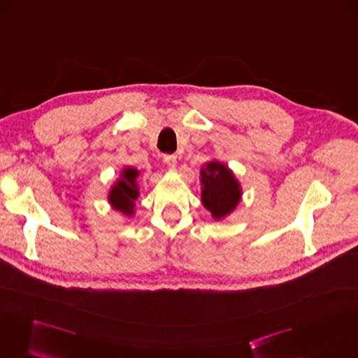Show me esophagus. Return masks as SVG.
I'll use <instances>...</instances> for the list:
<instances>
[{"label": "esophagus", "mask_w": 358, "mask_h": 358, "mask_svg": "<svg viewBox=\"0 0 358 358\" xmlns=\"http://www.w3.org/2000/svg\"><path fill=\"white\" fill-rule=\"evenodd\" d=\"M164 162H165L169 168H176V165H177V157H176V155H165V157H164Z\"/></svg>", "instance_id": "esophagus-1"}]
</instances>
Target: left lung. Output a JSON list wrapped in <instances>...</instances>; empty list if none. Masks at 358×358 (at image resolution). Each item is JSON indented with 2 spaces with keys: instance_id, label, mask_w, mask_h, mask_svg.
<instances>
[{
  "instance_id": "obj_1",
  "label": "left lung",
  "mask_w": 358,
  "mask_h": 358,
  "mask_svg": "<svg viewBox=\"0 0 358 358\" xmlns=\"http://www.w3.org/2000/svg\"><path fill=\"white\" fill-rule=\"evenodd\" d=\"M201 201L213 220H224L241 200V187L232 171L217 161L201 166Z\"/></svg>"
}]
</instances>
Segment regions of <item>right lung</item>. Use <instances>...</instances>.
<instances>
[{"label":"right lung","instance_id":"add662e5","mask_svg":"<svg viewBox=\"0 0 358 358\" xmlns=\"http://www.w3.org/2000/svg\"><path fill=\"white\" fill-rule=\"evenodd\" d=\"M138 171L131 166H126L121 171V177L113 185L108 200L111 206L121 213L133 216L134 213V201L138 197V185H137Z\"/></svg>","mask_w":358,"mask_h":358}]
</instances>
